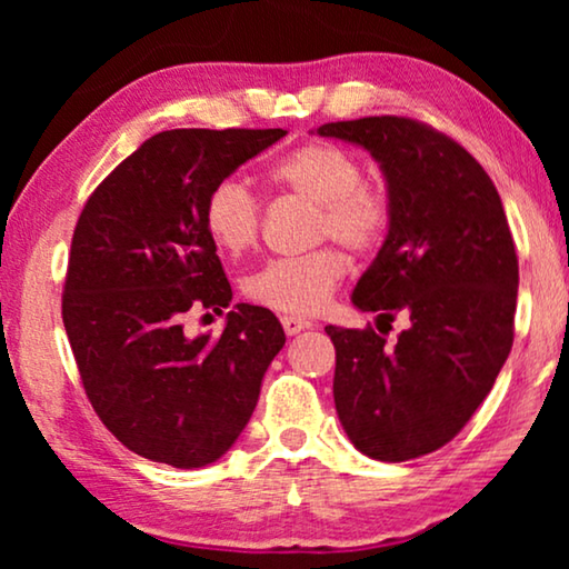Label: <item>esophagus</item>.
<instances>
[{"label": "esophagus", "instance_id": "34e87169", "mask_svg": "<svg viewBox=\"0 0 569 569\" xmlns=\"http://www.w3.org/2000/svg\"><path fill=\"white\" fill-rule=\"evenodd\" d=\"M282 326H284L287 337H295V333L310 329V326H313V321H308V318H298V316H284L282 318Z\"/></svg>", "mask_w": 569, "mask_h": 569}]
</instances>
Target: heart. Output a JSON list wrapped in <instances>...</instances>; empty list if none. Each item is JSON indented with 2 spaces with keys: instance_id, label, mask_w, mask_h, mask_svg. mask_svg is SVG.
Wrapping results in <instances>:
<instances>
[{
  "instance_id": "heart-1",
  "label": "heart",
  "mask_w": 569,
  "mask_h": 569,
  "mask_svg": "<svg viewBox=\"0 0 569 569\" xmlns=\"http://www.w3.org/2000/svg\"><path fill=\"white\" fill-rule=\"evenodd\" d=\"M269 181L287 193L313 201L316 240L333 238L355 253L383 243L391 204L380 186L362 181V162L347 147L308 142L284 154L269 170ZM204 228L224 253H243L256 243L261 204L238 178H222L207 193ZM349 263L337 248H321L298 259H274L246 279L256 306L284 316H313L331 300Z\"/></svg>"
}]
</instances>
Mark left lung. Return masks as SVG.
<instances>
[{"mask_svg":"<svg viewBox=\"0 0 569 569\" xmlns=\"http://www.w3.org/2000/svg\"><path fill=\"white\" fill-rule=\"evenodd\" d=\"M386 178L391 222L352 302L376 323L409 318L396 345L376 329L326 326L333 403L347 438L399 463L456 438L492 391L512 347L518 256L500 193L453 139L401 116L323 123Z\"/></svg>","mask_w":569,"mask_h":569,"instance_id":"obj_1","label":"left lung"}]
</instances>
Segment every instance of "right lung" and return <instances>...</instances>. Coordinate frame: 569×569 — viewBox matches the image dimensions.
<instances>
[{
  "instance_id": "add662e5",
  "label": "right lung",
  "mask_w": 569,
  "mask_h": 569,
  "mask_svg": "<svg viewBox=\"0 0 569 569\" xmlns=\"http://www.w3.org/2000/svg\"><path fill=\"white\" fill-rule=\"evenodd\" d=\"M284 129H170L129 154L77 220L61 318L84 393L129 450L201 469L232 448L284 347L267 308L238 302L220 338H186L189 309L232 302L204 228L209 189Z\"/></svg>"
}]
</instances>
